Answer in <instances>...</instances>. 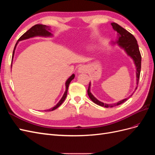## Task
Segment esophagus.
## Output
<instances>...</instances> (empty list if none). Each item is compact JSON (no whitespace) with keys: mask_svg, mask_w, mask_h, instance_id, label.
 I'll return each mask as SVG.
<instances>
[{"mask_svg":"<svg viewBox=\"0 0 155 155\" xmlns=\"http://www.w3.org/2000/svg\"><path fill=\"white\" fill-rule=\"evenodd\" d=\"M86 71H87V67L85 66V65H82V66L79 67L78 68L79 73H84V72H86Z\"/></svg>","mask_w":155,"mask_h":155,"instance_id":"obj_1","label":"esophagus"}]
</instances>
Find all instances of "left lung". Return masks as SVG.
<instances>
[{
	"mask_svg": "<svg viewBox=\"0 0 155 155\" xmlns=\"http://www.w3.org/2000/svg\"><path fill=\"white\" fill-rule=\"evenodd\" d=\"M111 25L114 30L117 31V33L118 34V39L117 40L116 43L119 45V46L121 48H124V50L127 52V55H129L130 57L134 60L136 67H137V85H138L139 79H140V70H141L142 57L139 50L137 41L133 35L131 34L127 30L124 29V28L120 26L118 24H116V23L112 22ZM90 88H91V82L89 83L88 88L87 91V93L89 97L91 98V100L94 103H95L96 104L101 107H104L106 108L113 107L123 104V103L125 102L128 100V98H125V99L121 100L118 102L116 103V104H104V103L101 102L99 100H97L96 98L92 94V93L90 91ZM135 89H137V87H136ZM132 95H130V96H132Z\"/></svg>",
	"mask_w": 155,
	"mask_h": 155,
	"instance_id": "left-lung-1",
	"label": "left lung"
}]
</instances>
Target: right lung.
I'll return each instance as SVG.
<instances>
[{"instance_id":"add662e5","label":"right lung","mask_w":155,"mask_h":155,"mask_svg":"<svg viewBox=\"0 0 155 155\" xmlns=\"http://www.w3.org/2000/svg\"><path fill=\"white\" fill-rule=\"evenodd\" d=\"M50 30L48 26H46V25H35L34 26H32L30 30H28L26 32H25V34H23L20 37V38L18 39V41H22V40H25V39H29V38H30V37H35V36H43V37L51 36V35H52V34H51V33L49 31ZM17 43H18V42L15 44V47H14V50H13V55H12L13 58V55H14V53H15V48H16V46H17ZM11 67H12V65H11ZM74 77H75V75L72 74V76H70L67 79V81H66V83H65V85H66V91H65L62 98L59 101L58 104L56 105L55 107H54L53 108H51V109H50L48 110H46L45 111L48 112V111L54 110L57 109L58 107H59L61 105L63 104V101L65 100V98H66V97H67V92H68V89L70 83L71 82V81L74 78Z\"/></svg>"}]
</instances>
